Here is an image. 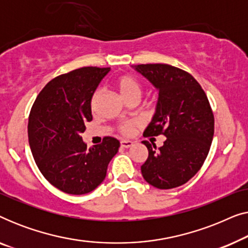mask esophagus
<instances>
[{
    "label": "esophagus",
    "mask_w": 248,
    "mask_h": 248,
    "mask_svg": "<svg viewBox=\"0 0 248 248\" xmlns=\"http://www.w3.org/2000/svg\"><path fill=\"white\" fill-rule=\"evenodd\" d=\"M121 145L123 148H131L132 145H133V142L130 141V140H122L121 141Z\"/></svg>",
    "instance_id": "1"
}]
</instances>
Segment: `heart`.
<instances>
[{
    "label": "heart",
    "instance_id": "obj_1",
    "mask_svg": "<svg viewBox=\"0 0 248 248\" xmlns=\"http://www.w3.org/2000/svg\"><path fill=\"white\" fill-rule=\"evenodd\" d=\"M116 88H117V90L120 91L121 96L123 97L126 101H128L134 97H138V98L141 97L142 84L140 83V81H139L138 79H135V78L132 76H128V74H124V76H121L117 78ZM100 93H101L100 89L94 90V93H93V96H91V98H90V109L93 111H96V109H97L98 100H99ZM134 127H135L134 122L127 121V122H123V123L120 124L118 130H120L121 133L128 135L133 132Z\"/></svg>",
    "mask_w": 248,
    "mask_h": 248
}]
</instances>
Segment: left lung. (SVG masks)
I'll use <instances>...</instances> for the list:
<instances>
[{
  "label": "left lung",
  "mask_w": 248,
  "mask_h": 248,
  "mask_svg": "<svg viewBox=\"0 0 248 248\" xmlns=\"http://www.w3.org/2000/svg\"><path fill=\"white\" fill-rule=\"evenodd\" d=\"M135 70L159 90L155 114L143 135H165L157 149L142 141L149 155L141 166L143 178L160 189L178 187L187 183L209 154L215 116L208 97L188 72L168 64H140Z\"/></svg>",
  "instance_id": "obj_1"
}]
</instances>
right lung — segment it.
Listing matches in <instances>:
<instances>
[{
  "label": "right lung",
  "mask_w": 248,
  "mask_h": 248,
  "mask_svg": "<svg viewBox=\"0 0 248 248\" xmlns=\"http://www.w3.org/2000/svg\"><path fill=\"white\" fill-rule=\"evenodd\" d=\"M109 67L87 66L54 78L37 96L29 114L28 138L44 177L60 191L81 195L106 177L120 141L105 137L88 149L81 137L93 121L90 98Z\"/></svg>",
  "instance_id": "right-lung-1"
}]
</instances>
